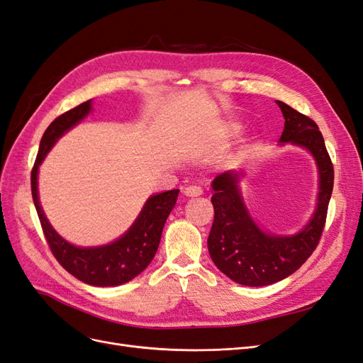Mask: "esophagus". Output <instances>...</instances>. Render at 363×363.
Here are the masks:
<instances>
[{
  "instance_id": "1",
  "label": "esophagus",
  "mask_w": 363,
  "mask_h": 363,
  "mask_svg": "<svg viewBox=\"0 0 363 363\" xmlns=\"http://www.w3.org/2000/svg\"><path fill=\"white\" fill-rule=\"evenodd\" d=\"M183 194L186 196H200L203 194V189L200 188V186H188V188H184Z\"/></svg>"
}]
</instances>
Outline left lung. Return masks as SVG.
Instances as JSON below:
<instances>
[{"instance_id":"1","label":"left lung","mask_w":363,"mask_h":363,"mask_svg":"<svg viewBox=\"0 0 363 363\" xmlns=\"http://www.w3.org/2000/svg\"><path fill=\"white\" fill-rule=\"evenodd\" d=\"M284 116L281 144L291 142L312 152L320 172V194L311 221L292 236L263 232L252 221L239 192L240 172L227 171L212 182L215 218L207 239L208 255L228 279L245 286H267L291 276L311 257L325 225L328 201L333 191V163L320 128L309 116L277 101Z\"/></svg>"}]
</instances>
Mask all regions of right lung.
Masks as SVG:
<instances>
[{
  "mask_svg": "<svg viewBox=\"0 0 363 363\" xmlns=\"http://www.w3.org/2000/svg\"><path fill=\"white\" fill-rule=\"evenodd\" d=\"M91 112V100L57 116L45 130L31 169V195L50 250L60 265L75 279L92 286H118L135 279L155 257L167 218L179 196V189L152 195L135 224L115 242L103 247H75L51 227L38 196V169L56 140Z\"/></svg>",
  "mask_w": 363,
  "mask_h": 363,
  "instance_id": "obj_1",
  "label": "right lung"
}]
</instances>
